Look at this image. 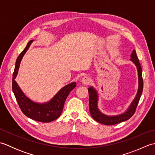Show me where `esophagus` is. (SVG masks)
<instances>
[{"mask_svg":"<svg viewBox=\"0 0 155 155\" xmlns=\"http://www.w3.org/2000/svg\"><path fill=\"white\" fill-rule=\"evenodd\" d=\"M81 82L82 83H83V84H85V85H88L90 83H91V78H88V77H87V76H84V77L82 78L81 79Z\"/></svg>","mask_w":155,"mask_h":155,"instance_id":"esophagus-1","label":"esophagus"}]
</instances>
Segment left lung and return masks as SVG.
Wrapping results in <instances>:
<instances>
[{"instance_id":"left-lung-1","label":"left lung","mask_w":155,"mask_h":155,"mask_svg":"<svg viewBox=\"0 0 155 155\" xmlns=\"http://www.w3.org/2000/svg\"><path fill=\"white\" fill-rule=\"evenodd\" d=\"M131 58L130 61H133V63L137 66L138 71V77H139V88L136 97L134 98L133 103L130 105L129 108L124 113L117 115V116H107L98 109L97 104H98V94L97 92L94 88L91 87L88 88V93H89V110L90 113L92 117L94 119L97 121L98 123L103 124L105 125H113L118 123H120L121 122L127 120L133 116L135 113L136 108L139 102L141 94L143 93V80L142 75V68H141L140 64L139 61V58L137 57L135 50H133V52L131 53Z\"/></svg>"}]
</instances>
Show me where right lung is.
I'll list each match as a JSON object with an SVG mask.
<instances>
[{"label":"right lung","instance_id":"obj_1","mask_svg":"<svg viewBox=\"0 0 155 155\" xmlns=\"http://www.w3.org/2000/svg\"><path fill=\"white\" fill-rule=\"evenodd\" d=\"M32 41L33 40L28 42L27 47L16 59L15 71L12 74V91L23 114L32 120L42 123H49L56 120L61 116L66 98H67L71 91L76 87L77 84L76 83H72L66 85L58 92L51 101L47 103H36L26 97L16 83L15 78L18 74L19 66L23 56L28 49Z\"/></svg>","mask_w":155,"mask_h":155}]
</instances>
